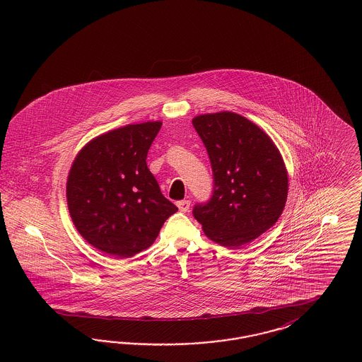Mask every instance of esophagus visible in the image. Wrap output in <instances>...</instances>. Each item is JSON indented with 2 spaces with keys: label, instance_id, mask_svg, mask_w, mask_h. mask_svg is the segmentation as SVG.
<instances>
[{
  "label": "esophagus",
  "instance_id": "1",
  "mask_svg": "<svg viewBox=\"0 0 362 362\" xmlns=\"http://www.w3.org/2000/svg\"><path fill=\"white\" fill-rule=\"evenodd\" d=\"M177 207H179V210H180V211H183V213H186V211H189V199H183V201H179V202H177Z\"/></svg>",
  "mask_w": 362,
  "mask_h": 362
}]
</instances>
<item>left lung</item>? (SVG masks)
Instances as JSON below:
<instances>
[{"label": "left lung", "instance_id": "left-lung-1", "mask_svg": "<svg viewBox=\"0 0 362 362\" xmlns=\"http://www.w3.org/2000/svg\"><path fill=\"white\" fill-rule=\"evenodd\" d=\"M192 124L211 163L213 195L192 210L210 240L239 248L276 224L288 198V173L278 148L255 123L223 111Z\"/></svg>", "mask_w": 362, "mask_h": 362}]
</instances>
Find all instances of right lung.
I'll return each mask as SVG.
<instances>
[{
  "mask_svg": "<svg viewBox=\"0 0 362 362\" xmlns=\"http://www.w3.org/2000/svg\"><path fill=\"white\" fill-rule=\"evenodd\" d=\"M161 122L127 124L92 139L70 168L66 198L80 235L95 248L130 258L151 247L177 207L146 165Z\"/></svg>",
  "mask_w": 362,
  "mask_h": 362,
  "instance_id": "right-lung-1",
  "label": "right lung"
}]
</instances>
